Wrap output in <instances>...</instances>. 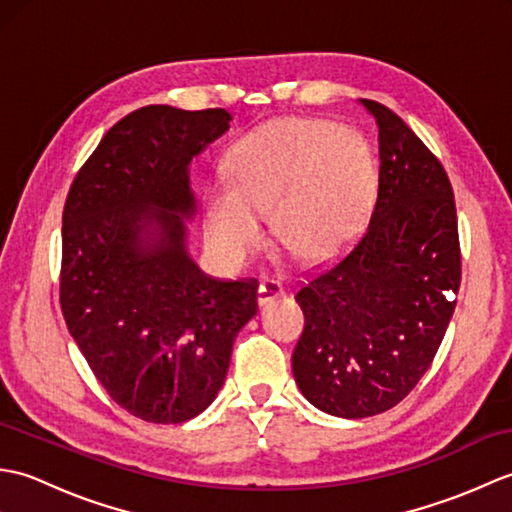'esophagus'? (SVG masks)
Masks as SVG:
<instances>
[{
  "label": "esophagus",
  "instance_id": "34e87169",
  "mask_svg": "<svg viewBox=\"0 0 512 512\" xmlns=\"http://www.w3.org/2000/svg\"><path fill=\"white\" fill-rule=\"evenodd\" d=\"M279 295H284V286H281L277 279H264L262 286H259V290H257L259 306H266V303L277 299Z\"/></svg>",
  "mask_w": 512,
  "mask_h": 512
}]
</instances>
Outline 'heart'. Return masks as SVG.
I'll list each match as a JSON object with an SVG mask.
<instances>
[{
	"instance_id": "b5f03b06",
	"label": "heart",
	"mask_w": 512,
	"mask_h": 512,
	"mask_svg": "<svg viewBox=\"0 0 512 512\" xmlns=\"http://www.w3.org/2000/svg\"><path fill=\"white\" fill-rule=\"evenodd\" d=\"M228 182H213L204 224L213 246L244 262L273 233L306 262H323L350 246L372 211L376 162L361 134L323 118H277L242 136L228 151Z\"/></svg>"
}]
</instances>
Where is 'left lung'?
Wrapping results in <instances>:
<instances>
[{
  "label": "left lung",
  "instance_id": "1",
  "mask_svg": "<svg viewBox=\"0 0 512 512\" xmlns=\"http://www.w3.org/2000/svg\"><path fill=\"white\" fill-rule=\"evenodd\" d=\"M378 125V193L352 248L303 281L306 317L292 372L314 407L367 418L405 398L427 372L462 279L453 189L429 147L389 107L361 99Z\"/></svg>",
  "mask_w": 512,
  "mask_h": 512
}]
</instances>
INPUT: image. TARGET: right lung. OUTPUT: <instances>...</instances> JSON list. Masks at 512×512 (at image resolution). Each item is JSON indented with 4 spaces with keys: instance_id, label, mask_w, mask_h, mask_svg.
Instances as JSON below:
<instances>
[{
    "instance_id": "add662e5",
    "label": "right lung",
    "mask_w": 512,
    "mask_h": 512,
    "mask_svg": "<svg viewBox=\"0 0 512 512\" xmlns=\"http://www.w3.org/2000/svg\"><path fill=\"white\" fill-rule=\"evenodd\" d=\"M228 123L220 107H140L103 136L63 206V319L107 394L147 422L209 407L257 314V279L206 277L187 253L189 165Z\"/></svg>"
}]
</instances>
